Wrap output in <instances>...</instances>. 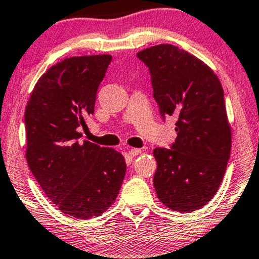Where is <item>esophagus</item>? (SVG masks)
I'll use <instances>...</instances> for the list:
<instances>
[{
	"mask_svg": "<svg viewBox=\"0 0 259 259\" xmlns=\"http://www.w3.org/2000/svg\"><path fill=\"white\" fill-rule=\"evenodd\" d=\"M141 153H142V149H138V148H132V149H130L128 155L131 156V158H133V156H137Z\"/></svg>",
	"mask_w": 259,
	"mask_h": 259,
	"instance_id": "34e87169",
	"label": "esophagus"
}]
</instances>
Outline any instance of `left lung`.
Here are the masks:
<instances>
[{"instance_id":"8db88e82","label":"left lung","mask_w":259,"mask_h":259,"mask_svg":"<svg viewBox=\"0 0 259 259\" xmlns=\"http://www.w3.org/2000/svg\"><path fill=\"white\" fill-rule=\"evenodd\" d=\"M137 56L149 67L161 116L177 118L171 149L153 152L156 196L172 210L194 211L215 196L230 158L231 126L222 83L202 60L170 44Z\"/></svg>"}]
</instances>
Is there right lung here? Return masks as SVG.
<instances>
[{"mask_svg": "<svg viewBox=\"0 0 259 259\" xmlns=\"http://www.w3.org/2000/svg\"><path fill=\"white\" fill-rule=\"evenodd\" d=\"M111 60V55H92L57 62L39 78L25 107L30 171L46 197L77 219L99 217L111 207L126 174L121 153L77 142L78 127L94 114Z\"/></svg>", "mask_w": 259, "mask_h": 259, "instance_id": "1", "label": "right lung"}]
</instances>
